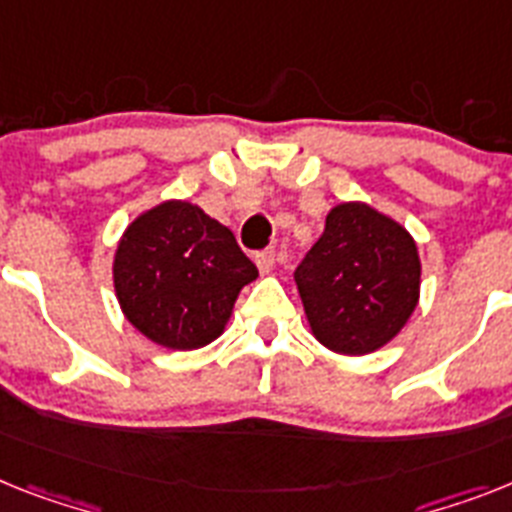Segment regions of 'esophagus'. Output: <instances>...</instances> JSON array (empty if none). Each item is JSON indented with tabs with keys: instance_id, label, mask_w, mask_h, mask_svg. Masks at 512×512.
I'll return each mask as SVG.
<instances>
[{
	"instance_id": "34e87169",
	"label": "esophagus",
	"mask_w": 512,
	"mask_h": 512,
	"mask_svg": "<svg viewBox=\"0 0 512 512\" xmlns=\"http://www.w3.org/2000/svg\"><path fill=\"white\" fill-rule=\"evenodd\" d=\"M255 263H257V268H260V273H263V276H268V273H273V268H276V252H273V249L257 252Z\"/></svg>"
}]
</instances>
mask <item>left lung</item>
<instances>
[{
  "mask_svg": "<svg viewBox=\"0 0 512 512\" xmlns=\"http://www.w3.org/2000/svg\"><path fill=\"white\" fill-rule=\"evenodd\" d=\"M312 336L362 356L393 341L414 315L422 263L414 236L367 203H341L294 273Z\"/></svg>",
  "mask_w": 512,
  "mask_h": 512,
  "instance_id": "1",
  "label": "left lung"
}]
</instances>
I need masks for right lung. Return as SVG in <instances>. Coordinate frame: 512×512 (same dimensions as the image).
<instances>
[{"mask_svg": "<svg viewBox=\"0 0 512 512\" xmlns=\"http://www.w3.org/2000/svg\"><path fill=\"white\" fill-rule=\"evenodd\" d=\"M257 278L231 229L187 200H166L127 226L114 255L124 317L174 351L216 341L236 296Z\"/></svg>", "mask_w": 512, "mask_h": 512, "instance_id": "add662e5", "label": "right lung"}]
</instances>
